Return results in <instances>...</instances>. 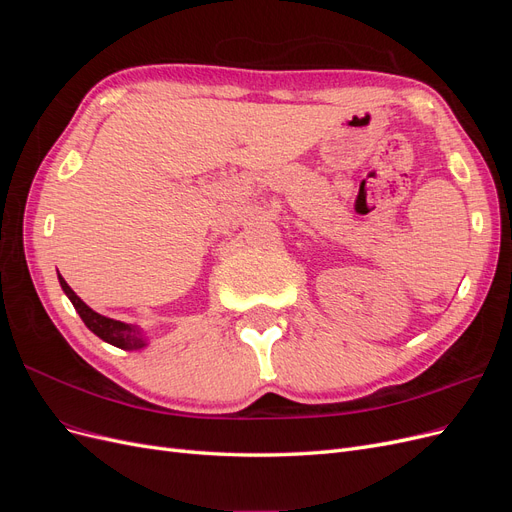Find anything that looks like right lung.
Here are the masks:
<instances>
[{"instance_id": "1", "label": "right lung", "mask_w": 512, "mask_h": 512, "mask_svg": "<svg viewBox=\"0 0 512 512\" xmlns=\"http://www.w3.org/2000/svg\"><path fill=\"white\" fill-rule=\"evenodd\" d=\"M59 284H61V290L66 292V297L72 301L76 312H79L81 320L85 322V327L94 335H98L102 342L117 346L121 350H141L147 346V337H145L143 329H138L136 324H126L121 320L106 318V316L94 312V309H91L85 301L76 297V292L66 284V280L61 275H59Z\"/></svg>"}]
</instances>
